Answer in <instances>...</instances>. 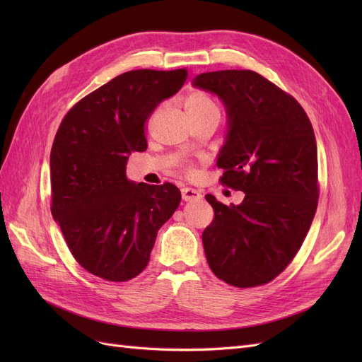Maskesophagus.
<instances>
[{"label": "esophagus", "instance_id": "1", "mask_svg": "<svg viewBox=\"0 0 362 362\" xmlns=\"http://www.w3.org/2000/svg\"><path fill=\"white\" fill-rule=\"evenodd\" d=\"M181 194L184 201H198L202 198V194L199 190L192 189V187H184L181 189Z\"/></svg>", "mask_w": 362, "mask_h": 362}]
</instances>
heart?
<instances>
[{"label":"heart","mask_w":362,"mask_h":362,"mask_svg":"<svg viewBox=\"0 0 362 362\" xmlns=\"http://www.w3.org/2000/svg\"><path fill=\"white\" fill-rule=\"evenodd\" d=\"M184 108L190 119L202 117L213 113L218 115V105L214 101V98L204 90H194L185 96ZM187 170L192 172V168H187Z\"/></svg>","instance_id":"obj_1"}]
</instances>
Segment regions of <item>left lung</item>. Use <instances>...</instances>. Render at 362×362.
<instances>
[{"label":"left lung","instance_id":"1","mask_svg":"<svg viewBox=\"0 0 362 362\" xmlns=\"http://www.w3.org/2000/svg\"><path fill=\"white\" fill-rule=\"evenodd\" d=\"M193 84L216 93L228 112V137L217 158L221 182L245 192L240 205L213 194L202 233L208 266L229 286L275 279L298 254L319 202L314 129L302 105L249 69L199 74Z\"/></svg>","mask_w":362,"mask_h":362}]
</instances>
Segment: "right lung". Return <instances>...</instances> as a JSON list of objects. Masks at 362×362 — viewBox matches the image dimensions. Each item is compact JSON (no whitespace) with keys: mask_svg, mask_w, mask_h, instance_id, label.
<instances>
[{"mask_svg":"<svg viewBox=\"0 0 362 362\" xmlns=\"http://www.w3.org/2000/svg\"><path fill=\"white\" fill-rule=\"evenodd\" d=\"M187 75V69L120 74L76 103L57 129L51 213L76 262L98 278L125 282L144 272L158 229L180 205L177 185L134 184L125 168L131 152L148 148V117Z\"/></svg>","mask_w":362,"mask_h":362,"instance_id":"obj_1","label":"right lung"}]
</instances>
